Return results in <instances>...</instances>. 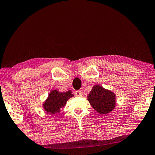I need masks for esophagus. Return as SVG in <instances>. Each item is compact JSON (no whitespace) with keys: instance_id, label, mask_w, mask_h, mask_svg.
<instances>
[{"instance_id":"34e87169","label":"esophagus","mask_w":155,"mask_h":155,"mask_svg":"<svg viewBox=\"0 0 155 155\" xmlns=\"http://www.w3.org/2000/svg\"><path fill=\"white\" fill-rule=\"evenodd\" d=\"M75 94L76 95V96L80 97V96H81V95H82V92H81V91H80V90H77V91H75Z\"/></svg>"}]
</instances>
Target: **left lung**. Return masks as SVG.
I'll return each instance as SVG.
<instances>
[{
  "instance_id": "1",
  "label": "left lung",
  "mask_w": 155,
  "mask_h": 155,
  "mask_svg": "<svg viewBox=\"0 0 155 155\" xmlns=\"http://www.w3.org/2000/svg\"><path fill=\"white\" fill-rule=\"evenodd\" d=\"M87 99L93 109L100 114H107L116 107V94L99 84L92 87Z\"/></svg>"
}]
</instances>
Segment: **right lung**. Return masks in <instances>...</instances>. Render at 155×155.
Here are the masks:
<instances>
[{
  "mask_svg": "<svg viewBox=\"0 0 155 155\" xmlns=\"http://www.w3.org/2000/svg\"><path fill=\"white\" fill-rule=\"evenodd\" d=\"M73 96L71 90L65 92H60L56 90H52L43 104L44 109L47 114H56L64 107L67 101Z\"/></svg>",
  "mask_w": 155,
  "mask_h": 155,
  "instance_id": "right-lung-1",
  "label": "right lung"
}]
</instances>
